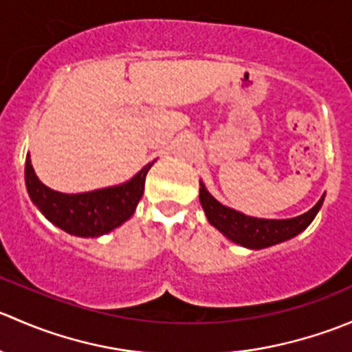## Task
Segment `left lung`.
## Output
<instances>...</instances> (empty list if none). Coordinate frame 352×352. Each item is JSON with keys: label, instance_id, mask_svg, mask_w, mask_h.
Listing matches in <instances>:
<instances>
[{"label": "left lung", "instance_id": "1", "mask_svg": "<svg viewBox=\"0 0 352 352\" xmlns=\"http://www.w3.org/2000/svg\"><path fill=\"white\" fill-rule=\"evenodd\" d=\"M324 197L303 214L289 219H262L245 216L242 212L230 209L223 206L221 202L216 201L211 194L208 192L201 182V190H199V199H201L202 209H204L208 221L225 236H228L232 242L243 245L248 248H265L276 245L285 240L293 239L298 233L303 232L314 218L317 216L318 209L322 208Z\"/></svg>", "mask_w": 352, "mask_h": 352}]
</instances>
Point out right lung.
<instances>
[{"mask_svg":"<svg viewBox=\"0 0 352 352\" xmlns=\"http://www.w3.org/2000/svg\"><path fill=\"white\" fill-rule=\"evenodd\" d=\"M153 163H148L129 182L83 194H63L49 189L25 163V186L32 202L51 223L76 236H100L122 225L136 211L144 190V179Z\"/></svg>","mask_w":352,"mask_h":352,"instance_id":"right-lung-1","label":"right lung"}]
</instances>
